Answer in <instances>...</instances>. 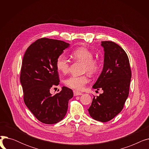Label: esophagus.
<instances>
[{
  "label": "esophagus",
  "mask_w": 149,
  "mask_h": 149,
  "mask_svg": "<svg viewBox=\"0 0 149 149\" xmlns=\"http://www.w3.org/2000/svg\"><path fill=\"white\" fill-rule=\"evenodd\" d=\"M74 96L81 95H82V93L80 92L77 91H74Z\"/></svg>",
  "instance_id": "obj_1"
}]
</instances>
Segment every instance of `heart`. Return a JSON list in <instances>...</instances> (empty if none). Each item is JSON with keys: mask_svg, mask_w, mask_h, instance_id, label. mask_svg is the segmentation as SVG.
I'll return each instance as SVG.
<instances>
[{"mask_svg": "<svg viewBox=\"0 0 149 149\" xmlns=\"http://www.w3.org/2000/svg\"><path fill=\"white\" fill-rule=\"evenodd\" d=\"M72 57L84 63V70L91 74H96L100 68V61L93 59V54L86 47H80L71 53ZM56 68L59 72L66 74L69 68V61L64 54H61L56 60ZM89 78L86 75H71L65 80L66 86L75 90H82L89 82Z\"/></svg>", "mask_w": 149, "mask_h": 149, "instance_id": "obj_1", "label": "heart"}]
</instances>
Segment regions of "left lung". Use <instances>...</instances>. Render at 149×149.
<instances>
[{"mask_svg": "<svg viewBox=\"0 0 149 149\" xmlns=\"http://www.w3.org/2000/svg\"><path fill=\"white\" fill-rule=\"evenodd\" d=\"M104 48V66L93 88L102 89L103 93L93 97L88 109L93 119L107 122L123 109L128 97L132 77L129 58L120 46L111 41L101 42Z\"/></svg>", "mask_w": 149, "mask_h": 149, "instance_id": "1", "label": "left lung"}]
</instances>
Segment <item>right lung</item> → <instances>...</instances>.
Segmentation results:
<instances>
[{
    "label": "right lung",
    "mask_w": 149,
    "mask_h": 149,
    "mask_svg": "<svg viewBox=\"0 0 149 149\" xmlns=\"http://www.w3.org/2000/svg\"><path fill=\"white\" fill-rule=\"evenodd\" d=\"M69 45L61 40L41 38L28 47L23 58L20 80L23 100L36 118L45 124H56L63 118L69 100L74 95L72 89L65 86L54 95L50 93L60 82L57 58Z\"/></svg>",
    "instance_id": "obj_1"
}]
</instances>
